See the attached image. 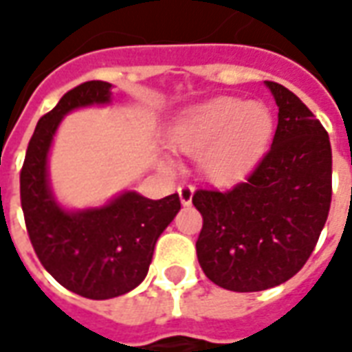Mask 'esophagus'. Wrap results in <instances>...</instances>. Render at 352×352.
I'll use <instances>...</instances> for the list:
<instances>
[{
  "instance_id": "1",
  "label": "esophagus",
  "mask_w": 352,
  "mask_h": 352,
  "mask_svg": "<svg viewBox=\"0 0 352 352\" xmlns=\"http://www.w3.org/2000/svg\"><path fill=\"white\" fill-rule=\"evenodd\" d=\"M192 196H194V186H192V184H183V186H179V198H181V204H183V206H190Z\"/></svg>"
}]
</instances>
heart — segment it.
<instances>
[{
	"mask_svg": "<svg viewBox=\"0 0 352 352\" xmlns=\"http://www.w3.org/2000/svg\"><path fill=\"white\" fill-rule=\"evenodd\" d=\"M272 115L260 103L219 98L199 105L177 128L173 143L184 154H204V169L217 181L237 175L262 151Z\"/></svg>",
	"mask_w": 352,
	"mask_h": 352,
	"instance_id": "heart-1",
	"label": "heart"
}]
</instances>
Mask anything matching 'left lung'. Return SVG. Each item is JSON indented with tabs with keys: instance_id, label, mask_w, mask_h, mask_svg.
<instances>
[{
	"instance_id": "1",
	"label": "left lung",
	"mask_w": 352,
	"mask_h": 352,
	"mask_svg": "<svg viewBox=\"0 0 352 352\" xmlns=\"http://www.w3.org/2000/svg\"><path fill=\"white\" fill-rule=\"evenodd\" d=\"M265 87L279 107L270 151L236 186L192 196L204 217L199 265L214 285L234 292H258L294 277L332 201V146L322 124L288 88L273 80Z\"/></svg>"
}]
</instances>
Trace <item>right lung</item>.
Wrapping results in <instances>:
<instances>
[{
  "mask_svg": "<svg viewBox=\"0 0 352 352\" xmlns=\"http://www.w3.org/2000/svg\"><path fill=\"white\" fill-rule=\"evenodd\" d=\"M109 100L111 85L103 80H88L64 94L39 118L20 171V204L37 258L62 287L90 300L116 298L138 287L158 237L181 209L179 194L148 199L131 190L85 211H65L56 204L47 158L58 126L73 109Z\"/></svg>",
  "mask_w": 352,
  "mask_h": 352,
  "instance_id": "1",
  "label": "right lung"
}]
</instances>
